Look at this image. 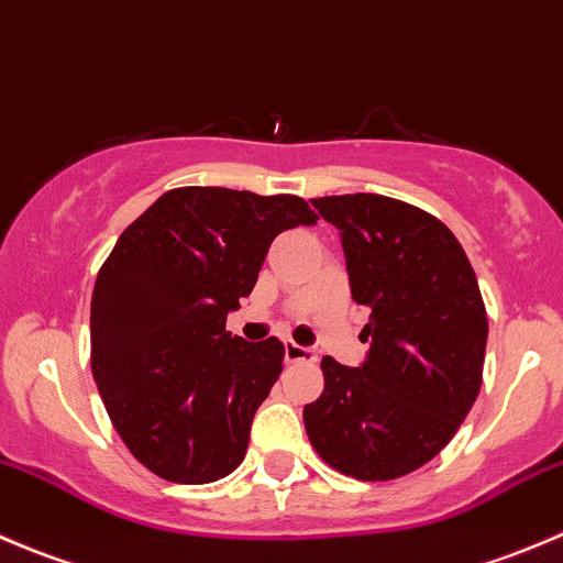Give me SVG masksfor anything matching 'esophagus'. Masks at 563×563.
Segmentation results:
<instances>
[{
  "label": "esophagus",
  "mask_w": 563,
  "mask_h": 563,
  "mask_svg": "<svg viewBox=\"0 0 563 563\" xmlns=\"http://www.w3.org/2000/svg\"><path fill=\"white\" fill-rule=\"evenodd\" d=\"M286 362H316L313 349H305L299 343H286Z\"/></svg>",
  "instance_id": "34e87169"
}]
</instances>
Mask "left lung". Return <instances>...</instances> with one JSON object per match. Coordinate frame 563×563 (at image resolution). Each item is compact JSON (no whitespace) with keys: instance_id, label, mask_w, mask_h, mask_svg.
I'll list each match as a JSON object with an SVG mask.
<instances>
[{"instance_id":"obj_1","label":"left lung","mask_w":563,"mask_h":563,"mask_svg":"<svg viewBox=\"0 0 563 563\" xmlns=\"http://www.w3.org/2000/svg\"><path fill=\"white\" fill-rule=\"evenodd\" d=\"M340 231L351 297L371 308L360 367L323 356V391L305 406L318 457L362 482L430 463L482 387L487 313L468 255L424 209L376 192L313 198Z\"/></svg>"}]
</instances>
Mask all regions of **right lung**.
Masks as SVG:
<instances>
[{
  "instance_id": "1",
  "label": "right lung",
  "mask_w": 563,
  "mask_h": 563,
  "mask_svg": "<svg viewBox=\"0 0 563 563\" xmlns=\"http://www.w3.org/2000/svg\"><path fill=\"white\" fill-rule=\"evenodd\" d=\"M316 220L299 196L176 187L122 231L95 283L92 376L152 474L207 485L245 460L286 349L231 338L225 318L253 291L272 240Z\"/></svg>"
}]
</instances>
